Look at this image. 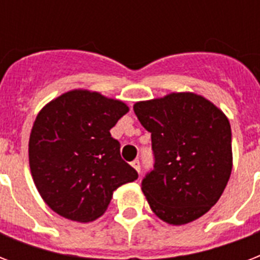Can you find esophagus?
Instances as JSON below:
<instances>
[{
  "label": "esophagus",
  "mask_w": 260,
  "mask_h": 260,
  "mask_svg": "<svg viewBox=\"0 0 260 260\" xmlns=\"http://www.w3.org/2000/svg\"><path fill=\"white\" fill-rule=\"evenodd\" d=\"M131 165H132V167H134L135 170L138 171V173H140V162H139L138 159H136V160H134V162L131 163Z\"/></svg>",
  "instance_id": "obj_1"
}]
</instances>
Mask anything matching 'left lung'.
<instances>
[{"label": "left lung", "instance_id": "1", "mask_svg": "<svg viewBox=\"0 0 260 260\" xmlns=\"http://www.w3.org/2000/svg\"><path fill=\"white\" fill-rule=\"evenodd\" d=\"M151 132L154 169L142 181L151 209L182 225L205 214L221 197L232 171V134L225 114L194 93L136 102Z\"/></svg>", "mask_w": 260, "mask_h": 260}]
</instances>
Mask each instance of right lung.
<instances>
[{
  "instance_id": "add662e5",
  "label": "right lung",
  "mask_w": 260,
  "mask_h": 260,
  "mask_svg": "<svg viewBox=\"0 0 260 260\" xmlns=\"http://www.w3.org/2000/svg\"><path fill=\"white\" fill-rule=\"evenodd\" d=\"M128 112L121 101L73 90L47 104L29 138V167L51 209L73 221L100 217L118 186L138 179L110 129Z\"/></svg>"
}]
</instances>
